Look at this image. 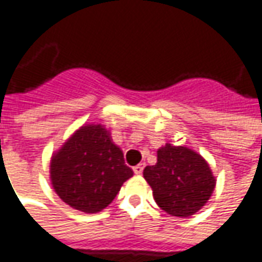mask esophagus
Instances as JSON below:
<instances>
[{"mask_svg":"<svg viewBox=\"0 0 262 262\" xmlns=\"http://www.w3.org/2000/svg\"><path fill=\"white\" fill-rule=\"evenodd\" d=\"M133 172H135L136 176H140V174L143 172V165H142V164H139V165L133 167Z\"/></svg>","mask_w":262,"mask_h":262,"instance_id":"esophagus-1","label":"esophagus"}]
</instances>
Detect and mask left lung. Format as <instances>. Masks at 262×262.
I'll use <instances>...</instances> for the list:
<instances>
[{"label": "left lung", "mask_w": 262, "mask_h": 262, "mask_svg": "<svg viewBox=\"0 0 262 262\" xmlns=\"http://www.w3.org/2000/svg\"><path fill=\"white\" fill-rule=\"evenodd\" d=\"M159 207L171 216L190 217L212 197L216 177L206 159L187 146L165 143L157 152V164L143 169Z\"/></svg>", "instance_id": "left-lung-1"}]
</instances>
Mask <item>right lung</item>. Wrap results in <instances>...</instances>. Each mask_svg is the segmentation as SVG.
Here are the masks:
<instances>
[{"mask_svg":"<svg viewBox=\"0 0 262 262\" xmlns=\"http://www.w3.org/2000/svg\"><path fill=\"white\" fill-rule=\"evenodd\" d=\"M49 172L60 200L84 213L105 209L133 176L110 130L98 123L81 126L52 154Z\"/></svg>","mask_w":262,"mask_h":262,"instance_id":"obj_1","label":"right lung"}]
</instances>
